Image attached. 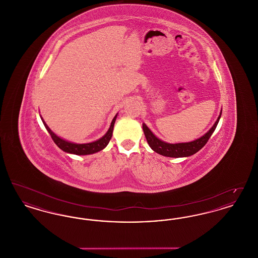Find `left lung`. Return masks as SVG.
Returning a JSON list of instances; mask_svg holds the SVG:
<instances>
[{
	"mask_svg": "<svg viewBox=\"0 0 258 258\" xmlns=\"http://www.w3.org/2000/svg\"><path fill=\"white\" fill-rule=\"evenodd\" d=\"M221 111L220 116L218 117L217 121L213 124V126L209 130L208 132L201 137L197 138L196 140H192L190 142H182V143H167L165 141H162L159 137L152 133V131L148 127L146 123H143L142 127L145 137L147 139L148 144L153 151L160 154L164 157L169 158H186L189 156L195 155L199 150L205 146V144L208 142L209 138L213 133L215 132L219 121L221 119Z\"/></svg>",
	"mask_w": 258,
	"mask_h": 258,
	"instance_id": "1",
	"label": "left lung"
}]
</instances>
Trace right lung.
Returning <instances> with one entry per match:
<instances>
[{
	"instance_id": "1",
	"label": "right lung",
	"mask_w": 258,
	"mask_h": 258,
	"mask_svg": "<svg viewBox=\"0 0 258 258\" xmlns=\"http://www.w3.org/2000/svg\"><path fill=\"white\" fill-rule=\"evenodd\" d=\"M117 116H118V113L115 115V117L113 118L112 122H111L110 126L108 128V131L106 132V134L103 135L102 137H100L98 140L96 141H93V142H90V143H82V144H79V143H74V142H71V141H68L63 138H61L60 136L54 134L51 130H50L49 126L46 124V123L44 122V120L42 119L41 115H40V118L42 120V123L44 124L45 128L47 130V132L49 133V135H51L53 141L55 142V144L60 148L61 150H62L63 152L66 153H69V154H73V155H77V156H86V155H92V154H95V153H98L99 151L103 150L104 148L106 147L110 141L111 137L113 135V128H114V123L115 121L117 119Z\"/></svg>"
}]
</instances>
